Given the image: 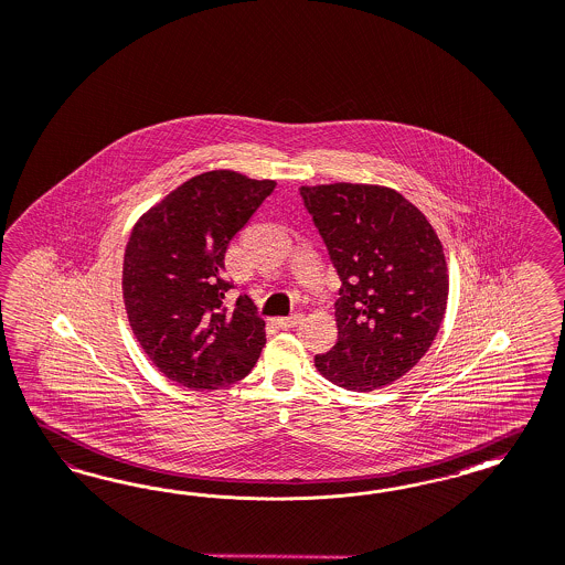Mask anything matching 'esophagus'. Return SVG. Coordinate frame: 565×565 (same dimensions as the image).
Masks as SVG:
<instances>
[{"label": "esophagus", "mask_w": 565, "mask_h": 565, "mask_svg": "<svg viewBox=\"0 0 565 565\" xmlns=\"http://www.w3.org/2000/svg\"><path fill=\"white\" fill-rule=\"evenodd\" d=\"M300 321H302V315H300V312H294L290 317H279V319H277V326L284 328V330H290L294 326H298Z\"/></svg>", "instance_id": "1"}]
</instances>
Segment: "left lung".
<instances>
[{"label": "left lung", "mask_w": 565, "mask_h": 565, "mask_svg": "<svg viewBox=\"0 0 565 565\" xmlns=\"http://www.w3.org/2000/svg\"><path fill=\"white\" fill-rule=\"evenodd\" d=\"M342 288L338 342L315 356L335 386L370 392L403 377L428 352L447 311L443 244L424 213L382 185H302Z\"/></svg>", "instance_id": "obj_1"}]
</instances>
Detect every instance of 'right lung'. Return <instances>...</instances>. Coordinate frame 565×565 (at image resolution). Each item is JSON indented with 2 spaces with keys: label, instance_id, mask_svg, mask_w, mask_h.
<instances>
[{
  "label": "right lung",
  "instance_id": "add662e5",
  "mask_svg": "<svg viewBox=\"0 0 565 565\" xmlns=\"http://www.w3.org/2000/svg\"><path fill=\"white\" fill-rule=\"evenodd\" d=\"M275 190L271 179L209 171L179 185L134 227L122 263V298L139 347L158 371L192 390L232 386L265 347L250 296L223 277L234 235Z\"/></svg>",
  "mask_w": 565,
  "mask_h": 565
}]
</instances>
